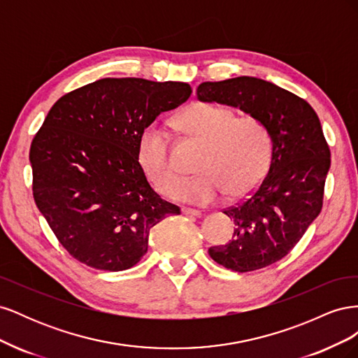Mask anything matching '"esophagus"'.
Listing matches in <instances>:
<instances>
[{
	"instance_id": "obj_1",
	"label": "esophagus",
	"mask_w": 358,
	"mask_h": 358,
	"mask_svg": "<svg viewBox=\"0 0 358 358\" xmlns=\"http://www.w3.org/2000/svg\"><path fill=\"white\" fill-rule=\"evenodd\" d=\"M182 213L183 215H188V216H196V218H200V216H201L200 210L189 209V208H182Z\"/></svg>"
}]
</instances>
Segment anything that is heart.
Instances as JSON below:
<instances>
[{"mask_svg": "<svg viewBox=\"0 0 358 358\" xmlns=\"http://www.w3.org/2000/svg\"><path fill=\"white\" fill-rule=\"evenodd\" d=\"M183 131L204 143L197 178L180 179L173 159L170 137L159 125H149L138 142V161L162 194L209 204L229 192L242 197L263 180L272 159V138L264 124L252 116L237 117L227 106L196 103L178 119Z\"/></svg>", "mask_w": 358, "mask_h": 358, "instance_id": "heart-1", "label": "heart"}]
</instances>
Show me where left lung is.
Returning a JSON list of instances; mask_svg holds the SVG:
<instances>
[{"mask_svg":"<svg viewBox=\"0 0 358 358\" xmlns=\"http://www.w3.org/2000/svg\"><path fill=\"white\" fill-rule=\"evenodd\" d=\"M197 99L239 109L264 124L272 138L268 173L243 203L224 210L234 222L231 242L209 248L216 263L252 272L284 258L322 208L330 149L320 119L300 96L258 78L203 82Z\"/></svg>","mask_w":358,"mask_h":358,"instance_id":"obj_1","label":"left lung"}]
</instances>
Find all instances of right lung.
<instances>
[{
  "mask_svg": "<svg viewBox=\"0 0 358 358\" xmlns=\"http://www.w3.org/2000/svg\"><path fill=\"white\" fill-rule=\"evenodd\" d=\"M183 82L100 79L52 106L29 149L38 210L69 254L107 272L136 266L149 231L178 206L150 188L138 162L145 128L185 103Z\"/></svg>",
  "mask_w": 358,
  "mask_h": 358,
  "instance_id": "add662e5",
  "label": "right lung"
}]
</instances>
